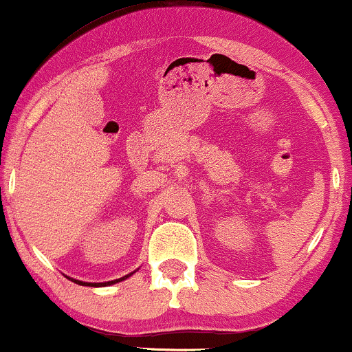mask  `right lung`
<instances>
[{
  "label": "right lung",
  "instance_id": "right-lung-1",
  "mask_svg": "<svg viewBox=\"0 0 352 352\" xmlns=\"http://www.w3.org/2000/svg\"><path fill=\"white\" fill-rule=\"evenodd\" d=\"M131 274H133V272H131ZM131 274H128V276H124V277H122V278H117V280L102 282V283H89V282H81V280H75V278H72V277H67V278H70L72 282L78 283V285H85V287H107V285H113V283H117V282H122V280H124V278H128L129 276H131Z\"/></svg>",
  "mask_w": 352,
  "mask_h": 352
}]
</instances>
